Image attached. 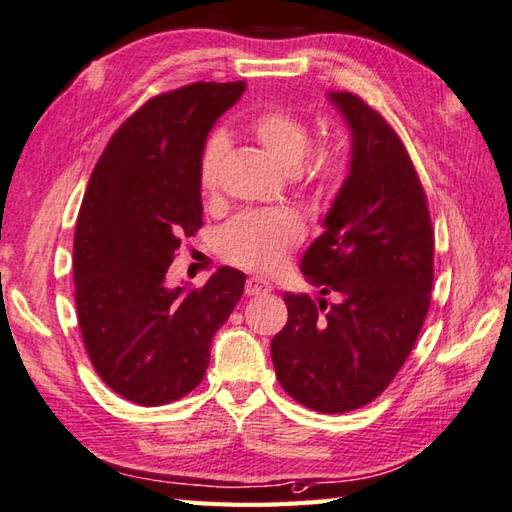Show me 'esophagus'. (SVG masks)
I'll return each instance as SVG.
<instances>
[{
  "label": "esophagus",
  "instance_id": "34e87169",
  "mask_svg": "<svg viewBox=\"0 0 512 512\" xmlns=\"http://www.w3.org/2000/svg\"><path fill=\"white\" fill-rule=\"evenodd\" d=\"M245 292H247L249 296L267 294V292H272V283L265 281V278H258V276H254V278H247V283H245Z\"/></svg>",
  "mask_w": 512,
  "mask_h": 512
}]
</instances>
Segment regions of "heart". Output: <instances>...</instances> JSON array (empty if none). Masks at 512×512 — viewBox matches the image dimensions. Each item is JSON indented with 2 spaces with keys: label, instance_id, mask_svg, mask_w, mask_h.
I'll return each instance as SVG.
<instances>
[{
  "label": "heart",
  "instance_id": "heart-1",
  "mask_svg": "<svg viewBox=\"0 0 512 512\" xmlns=\"http://www.w3.org/2000/svg\"><path fill=\"white\" fill-rule=\"evenodd\" d=\"M249 131L269 158L285 171H296L303 165L312 147V131L301 115L285 109H267L254 115ZM227 140L223 133L211 136L202 147L198 160V185L202 194H211L218 185L220 162L225 158ZM339 158L327 153L312 169V180L325 189L339 178ZM303 238V225L292 211H243L231 218L220 234V252L229 263L258 269L276 267L298 240Z\"/></svg>",
  "mask_w": 512,
  "mask_h": 512
}]
</instances>
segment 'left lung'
I'll return each mask as SVG.
<instances>
[{
	"instance_id": "left-lung-1",
	"label": "left lung",
	"mask_w": 512,
	"mask_h": 512,
	"mask_svg": "<svg viewBox=\"0 0 512 512\" xmlns=\"http://www.w3.org/2000/svg\"><path fill=\"white\" fill-rule=\"evenodd\" d=\"M327 100L350 129V171L325 231L301 258L318 298L283 294L287 325L272 339V361L289 397L339 414L379 397L412 352L430 307L435 236L417 171L390 124L347 91Z\"/></svg>"
}]
</instances>
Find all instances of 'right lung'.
Instances as JSON below:
<instances>
[{
	"mask_svg": "<svg viewBox=\"0 0 512 512\" xmlns=\"http://www.w3.org/2000/svg\"><path fill=\"white\" fill-rule=\"evenodd\" d=\"M245 82L162 93L113 133L95 165L73 243L77 321L95 372L144 408L189 394L245 289L220 267L205 287H167L180 238L202 227L198 160Z\"/></svg>",
	"mask_w": 512,
	"mask_h": 512,
	"instance_id": "add662e5",
	"label": "right lung"
}]
</instances>
